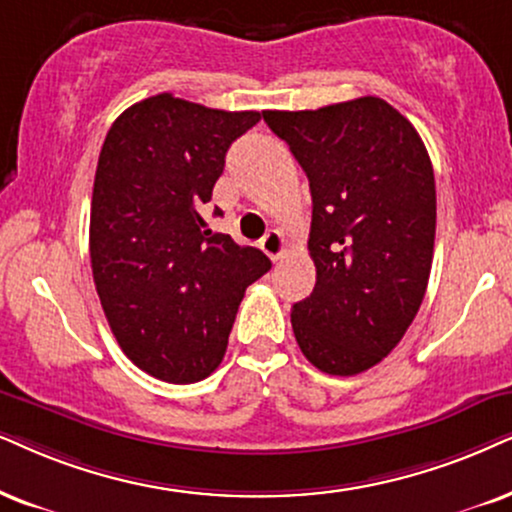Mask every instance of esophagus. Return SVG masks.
I'll return each instance as SVG.
<instances>
[{"instance_id": "34e87169", "label": "esophagus", "mask_w": 512, "mask_h": 512, "mask_svg": "<svg viewBox=\"0 0 512 512\" xmlns=\"http://www.w3.org/2000/svg\"><path fill=\"white\" fill-rule=\"evenodd\" d=\"M260 248L264 250V255H267L271 262H278L283 255H286L288 243L286 238L278 234V231H269V234L260 241Z\"/></svg>"}]
</instances>
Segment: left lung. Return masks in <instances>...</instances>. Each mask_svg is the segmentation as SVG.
Here are the masks:
<instances>
[{
	"label": "left lung",
	"instance_id": "8db88e82",
	"mask_svg": "<svg viewBox=\"0 0 512 512\" xmlns=\"http://www.w3.org/2000/svg\"><path fill=\"white\" fill-rule=\"evenodd\" d=\"M312 191L316 286L290 321L323 373L383 361L416 319L435 250L437 193L416 127L378 96L319 111H262Z\"/></svg>",
	"mask_w": 512,
	"mask_h": 512
}]
</instances>
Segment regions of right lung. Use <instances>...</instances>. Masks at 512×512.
Instances as JSON below:
<instances>
[{
  "mask_svg": "<svg viewBox=\"0 0 512 512\" xmlns=\"http://www.w3.org/2000/svg\"><path fill=\"white\" fill-rule=\"evenodd\" d=\"M260 118L155 94L101 146L89 217L96 293L122 352L165 383L215 371L245 288L271 269L262 250L212 234L200 215L229 146Z\"/></svg>",
  "mask_w": 512,
  "mask_h": 512,
  "instance_id": "right-lung-1",
  "label": "right lung"
}]
</instances>
